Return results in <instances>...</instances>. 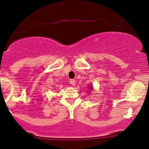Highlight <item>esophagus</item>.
<instances>
[{"label":"esophagus","mask_w":149,"mask_h":149,"mask_svg":"<svg viewBox=\"0 0 149 149\" xmlns=\"http://www.w3.org/2000/svg\"><path fill=\"white\" fill-rule=\"evenodd\" d=\"M70 84H71V85H73V86H74L75 84H76V80L70 79Z\"/></svg>","instance_id":"obj_1"}]
</instances>
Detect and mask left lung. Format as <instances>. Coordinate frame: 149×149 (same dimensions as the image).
Masks as SVG:
<instances>
[{
	"instance_id": "obj_1",
	"label": "left lung",
	"mask_w": 149,
	"mask_h": 149,
	"mask_svg": "<svg viewBox=\"0 0 149 149\" xmlns=\"http://www.w3.org/2000/svg\"><path fill=\"white\" fill-rule=\"evenodd\" d=\"M89 88H90V89H91V90H92V89H93V88H92V86L89 87Z\"/></svg>"
}]
</instances>
